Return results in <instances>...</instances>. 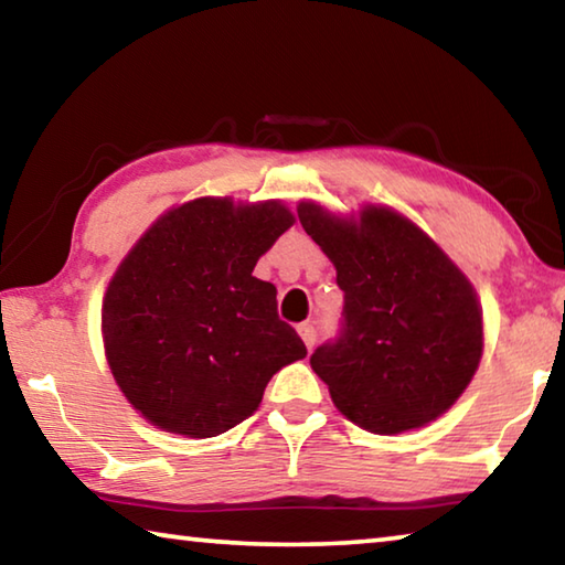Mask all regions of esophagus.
<instances>
[{"label":"esophagus","mask_w":565,"mask_h":565,"mask_svg":"<svg viewBox=\"0 0 565 565\" xmlns=\"http://www.w3.org/2000/svg\"><path fill=\"white\" fill-rule=\"evenodd\" d=\"M299 337L303 339L306 349H313V343H317V339H319V331H317V327H313V323L306 321L299 327Z\"/></svg>","instance_id":"esophagus-1"}]
</instances>
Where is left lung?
Wrapping results in <instances>:
<instances>
[{
  "instance_id": "1",
  "label": "left lung",
  "mask_w": 565,
  "mask_h": 565,
  "mask_svg": "<svg viewBox=\"0 0 565 565\" xmlns=\"http://www.w3.org/2000/svg\"><path fill=\"white\" fill-rule=\"evenodd\" d=\"M299 222L337 266L343 291L337 339L311 353L333 404L374 434H401L441 416L481 361L473 286L391 209L369 206L359 222H343L303 202Z\"/></svg>"
}]
</instances>
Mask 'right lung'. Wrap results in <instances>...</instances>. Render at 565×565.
Segmentation results:
<instances>
[{"label":"right lung","mask_w":565,"mask_h":565,"mask_svg":"<svg viewBox=\"0 0 565 565\" xmlns=\"http://www.w3.org/2000/svg\"><path fill=\"white\" fill-rule=\"evenodd\" d=\"M294 224L279 202L196 199L159 218L104 296V349L124 396L171 434L242 424L281 366L306 356L279 319L276 286L252 276Z\"/></svg>","instance_id":"1"}]
</instances>
